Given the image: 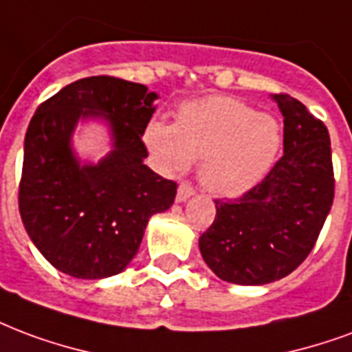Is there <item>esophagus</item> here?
<instances>
[{
  "label": "esophagus",
  "instance_id": "esophagus-1",
  "mask_svg": "<svg viewBox=\"0 0 352 352\" xmlns=\"http://www.w3.org/2000/svg\"><path fill=\"white\" fill-rule=\"evenodd\" d=\"M194 186L188 183H181L179 184V190H177V201L181 203V201H186L190 196H194Z\"/></svg>",
  "mask_w": 352,
  "mask_h": 352
}]
</instances>
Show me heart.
Returning a JSON list of instances; mask_svg holds the SVG:
<instances>
[{
    "label": "heart",
    "instance_id": "heart-1",
    "mask_svg": "<svg viewBox=\"0 0 352 352\" xmlns=\"http://www.w3.org/2000/svg\"><path fill=\"white\" fill-rule=\"evenodd\" d=\"M145 145L168 171L201 162V183L218 196H241L272 168L280 151V126L235 98L212 96L184 104L175 124L153 121Z\"/></svg>",
    "mask_w": 352,
    "mask_h": 352
}]
</instances>
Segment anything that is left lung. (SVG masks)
Here are the masks:
<instances>
[{
  "label": "left lung",
  "instance_id": "left-lung-1",
  "mask_svg": "<svg viewBox=\"0 0 352 352\" xmlns=\"http://www.w3.org/2000/svg\"><path fill=\"white\" fill-rule=\"evenodd\" d=\"M283 116V156L239 199H214L216 218L199 250L220 280L263 285L291 274L314 250L334 201L329 130L293 96Z\"/></svg>",
  "mask_w": 352,
  "mask_h": 352
}]
</instances>
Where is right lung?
I'll use <instances>...</instances> for the list:
<instances>
[{
	"instance_id": "add662e5",
	"label": "right lung",
	"mask_w": 352,
	"mask_h": 352,
	"mask_svg": "<svg viewBox=\"0 0 352 352\" xmlns=\"http://www.w3.org/2000/svg\"><path fill=\"white\" fill-rule=\"evenodd\" d=\"M156 93L113 76L82 78L44 100L23 142L18 207L28 235L65 274L100 280L119 274L142 244L149 218L173 205L177 183L143 164L142 136ZM104 116L114 151L80 166L69 136L80 118Z\"/></svg>"
}]
</instances>
